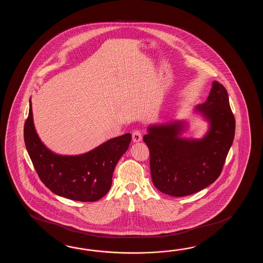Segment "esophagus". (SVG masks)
Returning <instances> with one entry per match:
<instances>
[{
	"mask_svg": "<svg viewBox=\"0 0 263 263\" xmlns=\"http://www.w3.org/2000/svg\"><path fill=\"white\" fill-rule=\"evenodd\" d=\"M141 140H142V134L140 133V130H138V129H135L134 133H133V141H134V143L140 142Z\"/></svg>",
	"mask_w": 263,
	"mask_h": 263,
	"instance_id": "1",
	"label": "esophagus"
}]
</instances>
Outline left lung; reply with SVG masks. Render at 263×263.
<instances>
[{"label": "left lung", "instance_id": "8db88e82", "mask_svg": "<svg viewBox=\"0 0 263 263\" xmlns=\"http://www.w3.org/2000/svg\"><path fill=\"white\" fill-rule=\"evenodd\" d=\"M194 112L209 122L200 139L180 136L187 127L184 120L149 125L143 137L151 153L152 182L168 196H189L213 183L233 143L235 118L223 84L214 81L207 101Z\"/></svg>", "mask_w": 263, "mask_h": 263}]
</instances>
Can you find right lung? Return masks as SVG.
Instances as JSON below:
<instances>
[{
    "label": "right lung",
    "mask_w": 263,
    "mask_h": 263,
    "mask_svg": "<svg viewBox=\"0 0 263 263\" xmlns=\"http://www.w3.org/2000/svg\"><path fill=\"white\" fill-rule=\"evenodd\" d=\"M23 134L29 156L45 186L57 196L82 202L97 201L109 192L115 167L132 141V134H126L84 154H56L37 135L31 100Z\"/></svg>",
    "instance_id": "obj_1"
}]
</instances>
